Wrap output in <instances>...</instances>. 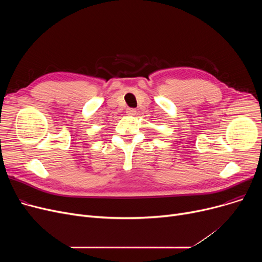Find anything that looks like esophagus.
<instances>
[{
	"label": "esophagus",
	"mask_w": 262,
	"mask_h": 262,
	"mask_svg": "<svg viewBox=\"0 0 262 262\" xmlns=\"http://www.w3.org/2000/svg\"><path fill=\"white\" fill-rule=\"evenodd\" d=\"M126 114H127L128 116H135V115H136V109H134V108H128V109L126 110Z\"/></svg>",
	"instance_id": "1"
}]
</instances>
